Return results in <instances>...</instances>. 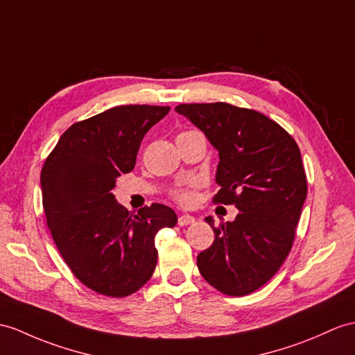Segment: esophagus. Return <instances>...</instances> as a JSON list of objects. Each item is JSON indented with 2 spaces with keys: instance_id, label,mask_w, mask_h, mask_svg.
I'll list each match as a JSON object with an SVG mask.
<instances>
[{
  "instance_id": "1",
  "label": "esophagus",
  "mask_w": 355,
  "mask_h": 355,
  "mask_svg": "<svg viewBox=\"0 0 355 355\" xmlns=\"http://www.w3.org/2000/svg\"><path fill=\"white\" fill-rule=\"evenodd\" d=\"M194 221H196V218L193 217V215H189V214H182L178 218L179 226H188V224H193Z\"/></svg>"
}]
</instances>
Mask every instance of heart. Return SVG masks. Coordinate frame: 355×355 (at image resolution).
I'll return each instance as SVG.
<instances>
[{
	"mask_svg": "<svg viewBox=\"0 0 355 355\" xmlns=\"http://www.w3.org/2000/svg\"><path fill=\"white\" fill-rule=\"evenodd\" d=\"M176 197H178V200L179 202H182V203H189L193 200V193L189 191V189H180V191H178V194H176Z\"/></svg>",
	"mask_w": 355,
	"mask_h": 355,
	"instance_id": "obj_1",
	"label": "heart"
}]
</instances>
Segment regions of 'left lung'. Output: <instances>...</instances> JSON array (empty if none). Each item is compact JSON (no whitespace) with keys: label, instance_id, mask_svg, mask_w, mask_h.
I'll use <instances>...</instances> for the list:
<instances>
[{"label":"left lung","instance_id":"obj_1","mask_svg":"<svg viewBox=\"0 0 355 355\" xmlns=\"http://www.w3.org/2000/svg\"><path fill=\"white\" fill-rule=\"evenodd\" d=\"M218 152L215 203L235 205L233 221L215 227L212 245L197 256L198 271L230 297L252 293L270 280L289 254L307 180L295 140L254 110L226 102L180 103L175 108Z\"/></svg>","mask_w":355,"mask_h":355}]
</instances>
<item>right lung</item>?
I'll return each instance as SVG.
<instances>
[{
	"label": "right lung",
	"instance_id": "1",
	"mask_svg": "<svg viewBox=\"0 0 355 355\" xmlns=\"http://www.w3.org/2000/svg\"><path fill=\"white\" fill-rule=\"evenodd\" d=\"M170 107L122 105L73 123L40 173L43 209L54 243L75 277L107 297L131 295L155 271V236L178 217L153 203L129 212L114 194L143 137Z\"/></svg>",
	"mask_w": 355,
	"mask_h": 355
}]
</instances>
